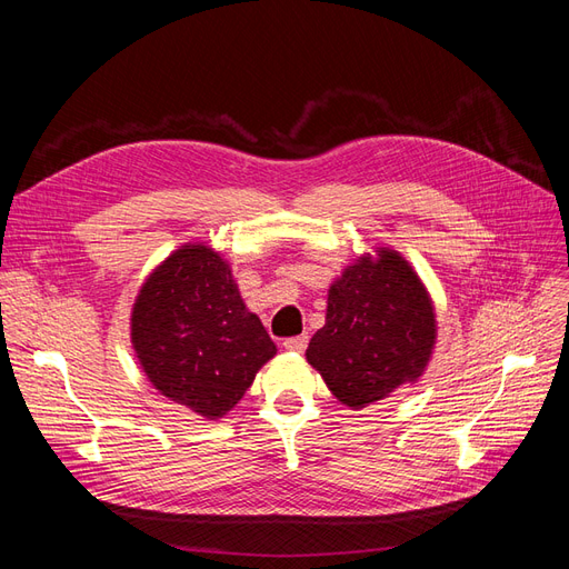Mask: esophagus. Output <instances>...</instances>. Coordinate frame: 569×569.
<instances>
[{
	"instance_id": "34e87169",
	"label": "esophagus",
	"mask_w": 569,
	"mask_h": 569,
	"mask_svg": "<svg viewBox=\"0 0 569 569\" xmlns=\"http://www.w3.org/2000/svg\"><path fill=\"white\" fill-rule=\"evenodd\" d=\"M282 347H284L287 351H297V353H301V351H306V347H308V337H306V335L289 337V339H284V341H282Z\"/></svg>"
}]
</instances>
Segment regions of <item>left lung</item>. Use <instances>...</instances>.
Instances as JSON below:
<instances>
[{"instance_id": "left-lung-1", "label": "left lung", "mask_w": 569, "mask_h": 569, "mask_svg": "<svg viewBox=\"0 0 569 569\" xmlns=\"http://www.w3.org/2000/svg\"><path fill=\"white\" fill-rule=\"evenodd\" d=\"M437 341L435 306L406 258L358 256L327 291L325 325L306 358L351 410L382 401L425 372Z\"/></svg>"}]
</instances>
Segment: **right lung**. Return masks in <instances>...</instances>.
<instances>
[{
    "label": "right lung",
    "mask_w": 569,
    "mask_h": 569,
    "mask_svg": "<svg viewBox=\"0 0 569 569\" xmlns=\"http://www.w3.org/2000/svg\"><path fill=\"white\" fill-rule=\"evenodd\" d=\"M130 337L153 389L206 420L232 410L278 353L239 297L230 263L206 244L180 247L149 274Z\"/></svg>",
    "instance_id": "add662e5"
}]
</instances>
